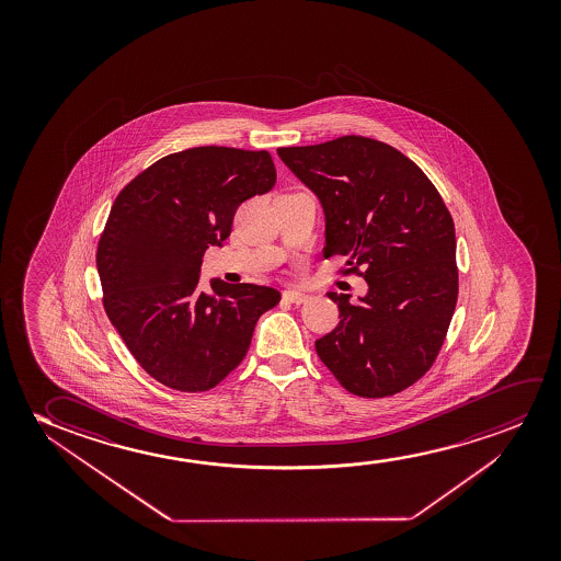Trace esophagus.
Returning <instances> with one entry per match:
<instances>
[{
    "mask_svg": "<svg viewBox=\"0 0 561 561\" xmlns=\"http://www.w3.org/2000/svg\"><path fill=\"white\" fill-rule=\"evenodd\" d=\"M308 297L302 291H293V289H287L284 291V300H289L293 305H302Z\"/></svg>",
    "mask_w": 561,
    "mask_h": 561,
    "instance_id": "obj_1",
    "label": "esophagus"
}]
</instances>
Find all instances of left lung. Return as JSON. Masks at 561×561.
I'll list each match as a JSON object with an SVG mask.
<instances>
[{"mask_svg":"<svg viewBox=\"0 0 561 561\" xmlns=\"http://www.w3.org/2000/svg\"><path fill=\"white\" fill-rule=\"evenodd\" d=\"M277 154L320 199L323 256L343 254L346 272L368 284L360 302L328 293L341 322L316 341V353L353 394L404 391L433 366L458 299L445 201L415 162L377 139L343 136Z\"/></svg>","mask_w":561,"mask_h":561,"instance_id":"8db88e82","label":"left lung"}]
</instances>
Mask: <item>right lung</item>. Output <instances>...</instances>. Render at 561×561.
Segmentation results:
<instances>
[{
    "label": "right lung",
    "mask_w": 561,
    "mask_h": 561,
    "mask_svg": "<svg viewBox=\"0 0 561 561\" xmlns=\"http://www.w3.org/2000/svg\"><path fill=\"white\" fill-rule=\"evenodd\" d=\"M268 151L193 147L162 157L118 193L98 245L103 307L131 356L170 389H213L245 358L254 325L282 295L213 279L199 291L208 247H222L243 201L268 193Z\"/></svg>",
    "instance_id": "right-lung-1"
}]
</instances>
